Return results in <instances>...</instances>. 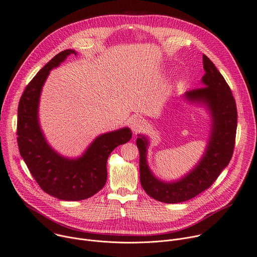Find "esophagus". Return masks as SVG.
I'll list each match as a JSON object with an SVG mask.
<instances>
[{
	"instance_id": "esophagus-1",
	"label": "esophagus",
	"mask_w": 257,
	"mask_h": 257,
	"mask_svg": "<svg viewBox=\"0 0 257 257\" xmlns=\"http://www.w3.org/2000/svg\"><path fill=\"white\" fill-rule=\"evenodd\" d=\"M130 127L133 130V132L137 134L145 129V124L142 119L137 118V116H133V118H131L130 120Z\"/></svg>"
}]
</instances>
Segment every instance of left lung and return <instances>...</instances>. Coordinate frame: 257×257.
Segmentation results:
<instances>
[{
    "label": "left lung",
    "instance_id": "8db88e82",
    "mask_svg": "<svg viewBox=\"0 0 257 257\" xmlns=\"http://www.w3.org/2000/svg\"><path fill=\"white\" fill-rule=\"evenodd\" d=\"M203 66L204 87L186 91L184 94L186 100L206 104L212 116L208 146L196 167L177 181H162L154 176L148 165V138L139 135L136 141L143 189L150 197L163 203L188 201L209 189L228 165L234 153L238 120L235 98L222 75L206 55H203Z\"/></svg>",
    "mask_w": 257,
    "mask_h": 257
}]
</instances>
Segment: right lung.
Listing matches in <instances>:
<instances>
[{
	"mask_svg": "<svg viewBox=\"0 0 257 257\" xmlns=\"http://www.w3.org/2000/svg\"><path fill=\"white\" fill-rule=\"evenodd\" d=\"M71 54L77 55L72 49L55 55L23 91L17 111V143L20 156L45 193L63 201H80L103 188L108 156L116 147L128 143L132 132L122 128L99 135L77 159L64 158L48 145L39 124L41 91L51 69Z\"/></svg>",
	"mask_w": 257,
	"mask_h": 257,
	"instance_id": "add662e5",
	"label": "right lung"
}]
</instances>
